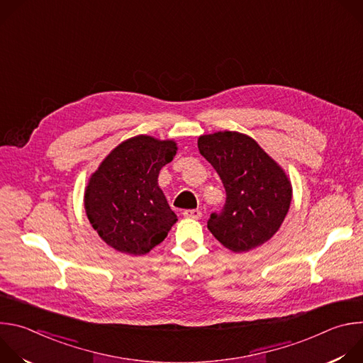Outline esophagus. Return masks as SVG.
Masks as SVG:
<instances>
[{
	"label": "esophagus",
	"instance_id": "obj_1",
	"mask_svg": "<svg viewBox=\"0 0 363 363\" xmlns=\"http://www.w3.org/2000/svg\"><path fill=\"white\" fill-rule=\"evenodd\" d=\"M182 216L185 218H191V220H199L202 217V213L199 210H185L182 213Z\"/></svg>",
	"mask_w": 363,
	"mask_h": 363
}]
</instances>
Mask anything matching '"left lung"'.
Masks as SVG:
<instances>
[{
  "label": "left lung",
  "mask_w": 363,
  "mask_h": 363,
  "mask_svg": "<svg viewBox=\"0 0 363 363\" xmlns=\"http://www.w3.org/2000/svg\"><path fill=\"white\" fill-rule=\"evenodd\" d=\"M198 149L220 175L227 194L223 211L208 220L211 234L234 252L269 241L281 227L291 202V182L284 169L240 132L202 135Z\"/></svg>",
  "instance_id": "obj_1"
}]
</instances>
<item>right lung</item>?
Masks as SVG:
<instances>
[{
	"instance_id": "add662e5",
	"label": "right lung",
	"mask_w": 363,
	"mask_h": 363,
	"mask_svg": "<svg viewBox=\"0 0 363 363\" xmlns=\"http://www.w3.org/2000/svg\"><path fill=\"white\" fill-rule=\"evenodd\" d=\"M175 140L138 135L119 143L89 178L86 216L116 251L143 255L178 221L158 185L162 167L177 155Z\"/></svg>"
}]
</instances>
